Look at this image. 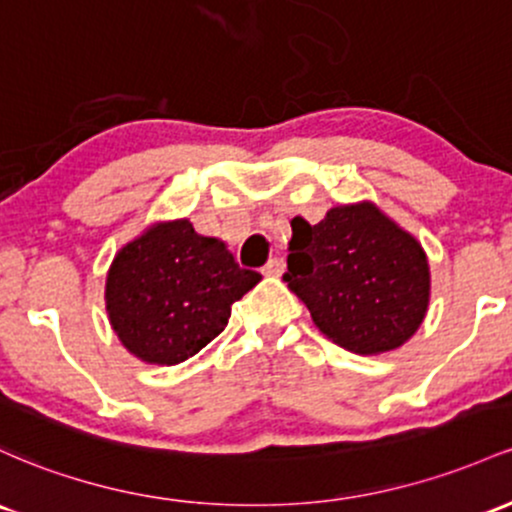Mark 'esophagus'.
<instances>
[{"instance_id": "1", "label": "esophagus", "mask_w": 512, "mask_h": 512, "mask_svg": "<svg viewBox=\"0 0 512 512\" xmlns=\"http://www.w3.org/2000/svg\"><path fill=\"white\" fill-rule=\"evenodd\" d=\"M282 272H284L282 257H272V260L265 265V269H262V274H265V277H282Z\"/></svg>"}]
</instances>
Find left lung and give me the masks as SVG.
<instances>
[{"label": "left lung", "instance_id": "1", "mask_svg": "<svg viewBox=\"0 0 512 512\" xmlns=\"http://www.w3.org/2000/svg\"><path fill=\"white\" fill-rule=\"evenodd\" d=\"M286 265L320 333L357 355L396 350L428 313V255L372 201L333 206L316 226L296 216Z\"/></svg>", "mask_w": 512, "mask_h": 512}]
</instances>
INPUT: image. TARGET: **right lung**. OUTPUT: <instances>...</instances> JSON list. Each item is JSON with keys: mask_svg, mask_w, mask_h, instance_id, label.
Masks as SVG:
<instances>
[{"mask_svg": "<svg viewBox=\"0 0 512 512\" xmlns=\"http://www.w3.org/2000/svg\"><path fill=\"white\" fill-rule=\"evenodd\" d=\"M238 267L223 240L189 218L153 223L116 252L104 301L121 345L140 362L172 367L194 357L228 325L230 306L260 282Z\"/></svg>", "mask_w": 512, "mask_h": 512, "instance_id": "right-lung-1", "label": "right lung"}]
</instances>
